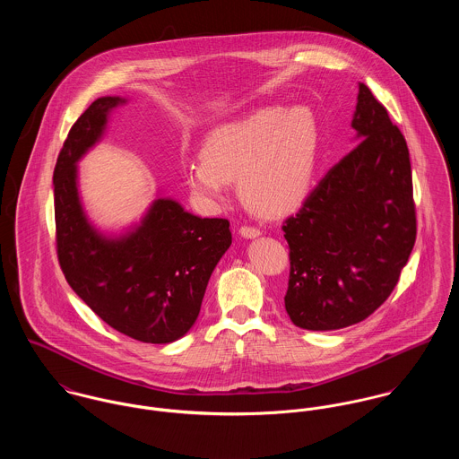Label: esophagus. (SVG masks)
<instances>
[{"instance_id": "1", "label": "esophagus", "mask_w": 459, "mask_h": 459, "mask_svg": "<svg viewBox=\"0 0 459 459\" xmlns=\"http://www.w3.org/2000/svg\"><path fill=\"white\" fill-rule=\"evenodd\" d=\"M239 234H241L243 238H248V239H252V238H258L262 232H260V229L252 227V225H241V229H239Z\"/></svg>"}]
</instances>
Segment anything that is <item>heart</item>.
I'll use <instances>...</instances> for the list:
<instances>
[{
    "label": "heart",
    "instance_id": "heart-1",
    "mask_svg": "<svg viewBox=\"0 0 459 459\" xmlns=\"http://www.w3.org/2000/svg\"><path fill=\"white\" fill-rule=\"evenodd\" d=\"M318 153V125L307 107H264L216 126L199 161L186 165V185L199 199L225 197L238 179L243 201L262 214H281L303 203Z\"/></svg>",
    "mask_w": 459,
    "mask_h": 459
}]
</instances>
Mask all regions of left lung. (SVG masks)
Listing matches in <instances>:
<instances>
[{
  "label": "left lung",
  "mask_w": 459,
  "mask_h": 459,
  "mask_svg": "<svg viewBox=\"0 0 459 459\" xmlns=\"http://www.w3.org/2000/svg\"><path fill=\"white\" fill-rule=\"evenodd\" d=\"M352 126L359 144L281 227L290 250L285 309L309 331L368 318L394 290L415 243L407 141L362 82Z\"/></svg>",
  "instance_id": "left-lung-1"
}]
</instances>
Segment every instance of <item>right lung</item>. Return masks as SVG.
Wrapping results in <instances>:
<instances>
[{
    "instance_id": "add662e5",
    "label": "right lung",
    "mask_w": 459,
    "mask_h": 459,
    "mask_svg": "<svg viewBox=\"0 0 459 459\" xmlns=\"http://www.w3.org/2000/svg\"><path fill=\"white\" fill-rule=\"evenodd\" d=\"M119 103L95 100L63 143L54 167L56 252L68 285L105 324L143 343H170L195 324L211 273L232 243L230 223L199 218L170 199L154 201L143 223L117 239L88 223L75 161Z\"/></svg>"
}]
</instances>
